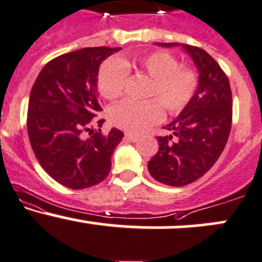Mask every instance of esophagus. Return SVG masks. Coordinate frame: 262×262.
Returning a JSON list of instances; mask_svg holds the SVG:
<instances>
[{"label":"esophagus","mask_w":262,"mask_h":262,"mask_svg":"<svg viewBox=\"0 0 262 262\" xmlns=\"http://www.w3.org/2000/svg\"><path fill=\"white\" fill-rule=\"evenodd\" d=\"M125 138L128 140H130V142H137L138 139H139V137L138 136H134V134H130V133H126L125 134Z\"/></svg>","instance_id":"obj_1"}]
</instances>
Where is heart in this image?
<instances>
[{"mask_svg": "<svg viewBox=\"0 0 262 262\" xmlns=\"http://www.w3.org/2000/svg\"><path fill=\"white\" fill-rule=\"evenodd\" d=\"M134 67L151 79L148 99L143 102L125 100L109 111V119L114 125L129 133H142L164 118L163 106L170 114H178L190 103L198 88L196 74L185 67L170 53L154 51L140 54L133 61L111 58L102 64L98 74L100 93L107 99H117L124 92L129 68Z\"/></svg>", "mask_w": 262, "mask_h": 262, "instance_id": "heart-1", "label": "heart"}]
</instances>
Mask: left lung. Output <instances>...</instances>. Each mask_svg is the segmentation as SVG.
Segmentation results:
<instances>
[{
  "label": "left lung",
  "instance_id": "left-lung-1",
  "mask_svg": "<svg viewBox=\"0 0 262 262\" xmlns=\"http://www.w3.org/2000/svg\"><path fill=\"white\" fill-rule=\"evenodd\" d=\"M158 46H182L199 72L194 97L164 126L171 133L158 137L159 150L148 162L149 173L157 182L184 186L203 177L225 148L232 120L231 89L226 74L208 52L179 43Z\"/></svg>",
  "mask_w": 262,
  "mask_h": 262
}]
</instances>
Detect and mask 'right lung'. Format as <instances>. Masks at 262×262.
Wrapping results in <instances>:
<instances>
[{
    "mask_svg": "<svg viewBox=\"0 0 262 262\" xmlns=\"http://www.w3.org/2000/svg\"><path fill=\"white\" fill-rule=\"evenodd\" d=\"M120 50L89 47L62 54L42 68L31 91L27 130L33 153L46 173L70 189L104 180L124 137L112 128L107 137L98 129L84 138V131L93 133L89 125L102 111L97 93L100 63Z\"/></svg>",
    "mask_w": 262,
    "mask_h": 262,
    "instance_id": "obj_1",
    "label": "right lung"
}]
</instances>
